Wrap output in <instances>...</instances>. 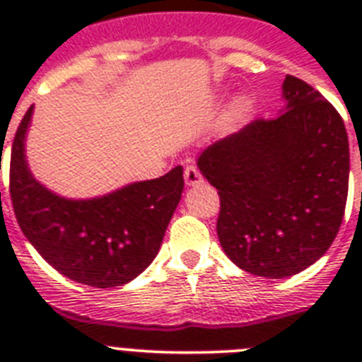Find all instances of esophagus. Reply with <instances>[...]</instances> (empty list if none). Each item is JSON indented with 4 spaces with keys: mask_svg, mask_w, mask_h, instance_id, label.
I'll return each instance as SVG.
<instances>
[{
    "mask_svg": "<svg viewBox=\"0 0 362 362\" xmlns=\"http://www.w3.org/2000/svg\"><path fill=\"white\" fill-rule=\"evenodd\" d=\"M185 183H187V187H197V185L203 183V175H201L197 166L188 165L185 168Z\"/></svg>",
    "mask_w": 362,
    "mask_h": 362,
    "instance_id": "1",
    "label": "esophagus"
}]
</instances>
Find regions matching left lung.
<instances>
[{"mask_svg": "<svg viewBox=\"0 0 362 362\" xmlns=\"http://www.w3.org/2000/svg\"><path fill=\"white\" fill-rule=\"evenodd\" d=\"M284 108L217 139L197 158L221 199L217 238L233 264L283 279L326 254L343 223L350 148L343 117L286 76Z\"/></svg>", "mask_w": 362, "mask_h": 362, "instance_id": "left-lung-1", "label": "left lung"}]
</instances>
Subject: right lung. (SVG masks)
Returning <instances> with one entry per match:
<instances>
[{"mask_svg": "<svg viewBox=\"0 0 362 362\" xmlns=\"http://www.w3.org/2000/svg\"><path fill=\"white\" fill-rule=\"evenodd\" d=\"M30 107L11 153L16 219L41 257L69 279L94 288L123 286L158 255L183 194V166L90 199H69L41 185L27 163Z\"/></svg>", "mask_w": 362, "mask_h": 362, "instance_id": "add662e5", "label": "right lung"}]
</instances>
